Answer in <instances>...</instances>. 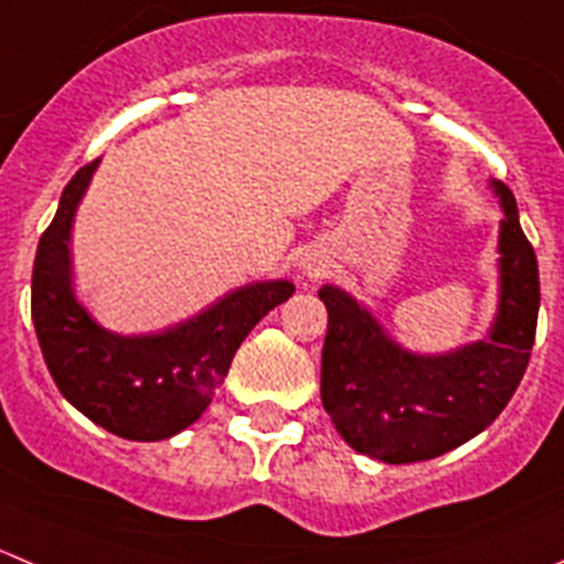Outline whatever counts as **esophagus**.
<instances>
[{
    "instance_id": "1",
    "label": "esophagus",
    "mask_w": 564,
    "mask_h": 564,
    "mask_svg": "<svg viewBox=\"0 0 564 564\" xmlns=\"http://www.w3.org/2000/svg\"><path fill=\"white\" fill-rule=\"evenodd\" d=\"M324 271H326V265L318 260V257H310V260H304V273H307L310 279L321 276V273H324Z\"/></svg>"
}]
</instances>
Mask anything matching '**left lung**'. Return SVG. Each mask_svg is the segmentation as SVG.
<instances>
[{"instance_id": "obj_1", "label": "left lung", "mask_w": 564, "mask_h": 564, "mask_svg": "<svg viewBox=\"0 0 564 564\" xmlns=\"http://www.w3.org/2000/svg\"><path fill=\"white\" fill-rule=\"evenodd\" d=\"M501 304L490 340L421 357L395 346L368 310L337 288H321L329 313L321 351V401L359 454L390 465L423 463L485 432L518 390L532 357L540 313L538 254L503 182Z\"/></svg>"}]
</instances>
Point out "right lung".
<instances>
[{
  "instance_id": "1",
  "label": "right lung",
  "mask_w": 564,
  "mask_h": 564,
  "mask_svg": "<svg viewBox=\"0 0 564 564\" xmlns=\"http://www.w3.org/2000/svg\"><path fill=\"white\" fill-rule=\"evenodd\" d=\"M99 160L72 176L55 218L37 240L32 324L57 390L85 417L138 443L165 440L198 421L257 321L288 302V279L229 293L196 318L160 335L121 337L101 329L74 299L68 235Z\"/></svg>"
}]
</instances>
